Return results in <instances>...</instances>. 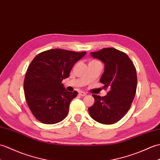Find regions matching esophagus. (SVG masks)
Returning <instances> with one entry per match:
<instances>
[{
  "label": "esophagus",
  "instance_id": "esophagus-1",
  "mask_svg": "<svg viewBox=\"0 0 160 160\" xmlns=\"http://www.w3.org/2000/svg\"><path fill=\"white\" fill-rule=\"evenodd\" d=\"M86 95H87V94L85 93V92H83V91H80V92H79V95H80V96H82V97H84V96H85Z\"/></svg>",
  "mask_w": 160,
  "mask_h": 160
}]
</instances>
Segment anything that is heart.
<instances>
[{
	"instance_id": "b5f03b06",
	"label": "heart",
	"mask_w": 160,
	"mask_h": 160,
	"mask_svg": "<svg viewBox=\"0 0 160 160\" xmlns=\"http://www.w3.org/2000/svg\"><path fill=\"white\" fill-rule=\"evenodd\" d=\"M92 62H99L97 60H91L90 62H89V63H92Z\"/></svg>"
}]
</instances>
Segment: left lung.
Returning <instances> with one entry per match:
<instances>
[{"instance_id":"8db88e82","label":"left lung","mask_w":160,"mask_h":160,"mask_svg":"<svg viewBox=\"0 0 160 160\" xmlns=\"http://www.w3.org/2000/svg\"><path fill=\"white\" fill-rule=\"evenodd\" d=\"M91 55L104 63L100 82L108 91L103 97L92 95L95 103L88 108V112L100 123L113 124L123 117L132 106L137 87L136 69L128 56L115 48H103Z\"/></svg>"}]
</instances>
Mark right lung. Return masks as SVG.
Returning a JSON list of instances; mask_svg holds the SVG:
<instances>
[{"mask_svg": "<svg viewBox=\"0 0 160 160\" xmlns=\"http://www.w3.org/2000/svg\"><path fill=\"white\" fill-rule=\"evenodd\" d=\"M61 49L38 54L30 63L24 78L26 101L32 114L42 123L54 124L68 116L72 100L78 92L63 87L73 65L86 54Z\"/></svg>", "mask_w": 160, "mask_h": 160, "instance_id": "right-lung-1", "label": "right lung"}]
</instances>
